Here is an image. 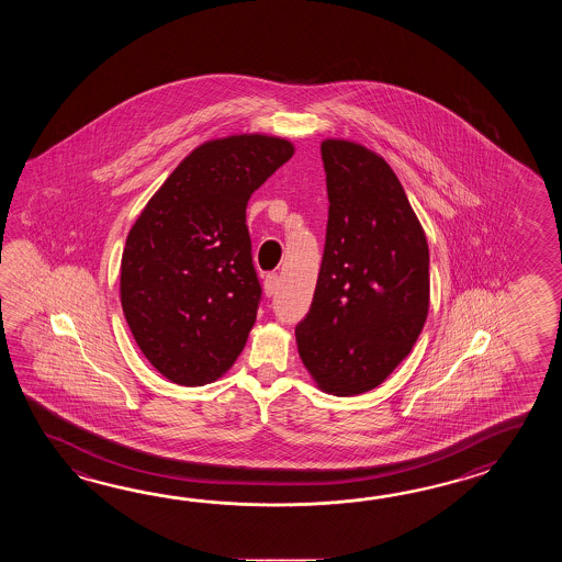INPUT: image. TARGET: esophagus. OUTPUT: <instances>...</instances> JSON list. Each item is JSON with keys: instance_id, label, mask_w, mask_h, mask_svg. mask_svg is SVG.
<instances>
[{"instance_id": "esophagus-1", "label": "esophagus", "mask_w": 562, "mask_h": 562, "mask_svg": "<svg viewBox=\"0 0 562 562\" xmlns=\"http://www.w3.org/2000/svg\"><path fill=\"white\" fill-rule=\"evenodd\" d=\"M263 289L267 297L276 295L277 289H279V277H277V273H269V276L265 277Z\"/></svg>"}]
</instances>
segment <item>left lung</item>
I'll return each instance as SVG.
<instances>
[{
	"instance_id": "left-lung-1",
	"label": "left lung",
	"mask_w": 562,
	"mask_h": 562,
	"mask_svg": "<svg viewBox=\"0 0 562 562\" xmlns=\"http://www.w3.org/2000/svg\"><path fill=\"white\" fill-rule=\"evenodd\" d=\"M329 216L299 356L327 394L370 392L400 366L430 307V251L404 187L382 156L322 143Z\"/></svg>"
}]
</instances>
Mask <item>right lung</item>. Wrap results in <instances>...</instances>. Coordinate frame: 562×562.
Instances as JSON below:
<instances>
[{
  "label": "right lung",
  "instance_id": "add662e5",
  "mask_svg": "<svg viewBox=\"0 0 562 562\" xmlns=\"http://www.w3.org/2000/svg\"><path fill=\"white\" fill-rule=\"evenodd\" d=\"M295 148L237 134L187 156L132 225L120 265V301L144 358L170 382H215L239 358L261 285L245 211Z\"/></svg>",
  "mask_w": 562,
  "mask_h": 562
}]
</instances>
